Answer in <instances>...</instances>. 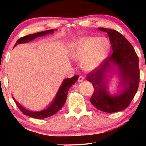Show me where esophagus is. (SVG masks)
<instances>
[{
	"label": "esophagus",
	"instance_id": "34e87169",
	"mask_svg": "<svg viewBox=\"0 0 146 146\" xmlns=\"http://www.w3.org/2000/svg\"><path fill=\"white\" fill-rule=\"evenodd\" d=\"M84 78L83 76H80L78 78V82H81L84 81Z\"/></svg>",
	"mask_w": 146,
	"mask_h": 146
}]
</instances>
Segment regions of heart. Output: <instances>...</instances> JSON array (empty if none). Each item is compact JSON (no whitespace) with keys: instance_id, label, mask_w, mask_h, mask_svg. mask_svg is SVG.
Returning <instances> with one entry per match:
<instances>
[{"instance_id":"obj_1","label":"heart","mask_w":146,"mask_h":146,"mask_svg":"<svg viewBox=\"0 0 146 146\" xmlns=\"http://www.w3.org/2000/svg\"><path fill=\"white\" fill-rule=\"evenodd\" d=\"M110 42L106 37L84 36L71 42L68 55L86 71L97 69L109 56Z\"/></svg>"}]
</instances>
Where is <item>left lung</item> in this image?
Returning a JSON list of instances; mask_svg holds the SVG:
<instances>
[{
    "mask_svg": "<svg viewBox=\"0 0 146 146\" xmlns=\"http://www.w3.org/2000/svg\"><path fill=\"white\" fill-rule=\"evenodd\" d=\"M108 33L113 53L100 66L87 75L93 84L94 92L90 102L95 108L105 113H115L128 106L139 84V58L133 46L123 35L116 30L98 28ZM118 75L120 90L116 94L109 93V78Z\"/></svg>",
    "mask_w": 146,
    "mask_h": 146,
    "instance_id": "8db88e82",
    "label": "left lung"
}]
</instances>
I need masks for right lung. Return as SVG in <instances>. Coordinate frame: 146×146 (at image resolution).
<instances>
[{
	"label": "right lung",
	"instance_id": "obj_1",
	"mask_svg": "<svg viewBox=\"0 0 146 146\" xmlns=\"http://www.w3.org/2000/svg\"><path fill=\"white\" fill-rule=\"evenodd\" d=\"M58 29H50L47 30V31H41V32H38L36 33H33V34H30L27 35V36L22 37V38L18 39L17 42H16V44L14 45V46H16V45L18 44H22V43H27L33 40L36 39V38H38V37L44 36H46L47 34H52V33H54L55 31H57ZM79 78V75H75L73 78H66L65 80H64L62 84L60 86L59 90H58V93L55 97L53 100L51 102L47 108H46L45 109L40 110V111H31V110L27 109V108H24V106H23L21 104H20L18 102L16 101L15 99L13 98L14 100L16 102V105L18 106V107L19 108V109L21 110V112H23V114L27 115V116L33 117V118L36 119H44L46 118V117H51L52 115H53L54 114H56L57 112L59 111L61 109L62 107L63 106L66 100V98H67V93L69 88H71L72 85L75 84V83L76 82L77 80Z\"/></svg>",
	"mask_w": 146,
	"mask_h": 146
}]
</instances>
